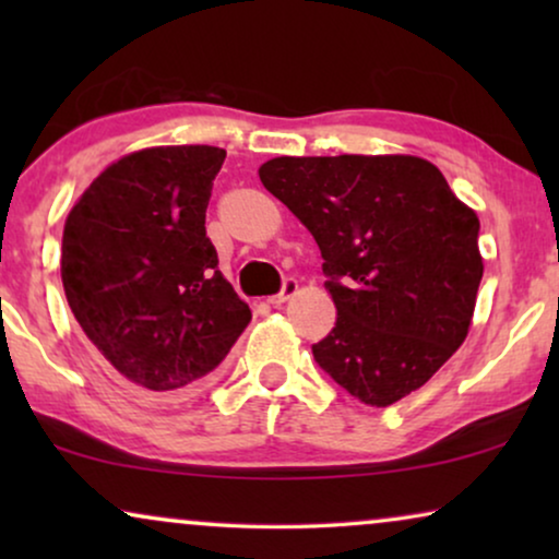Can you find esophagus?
<instances>
[{
	"label": "esophagus",
	"instance_id": "34e87169",
	"mask_svg": "<svg viewBox=\"0 0 559 559\" xmlns=\"http://www.w3.org/2000/svg\"><path fill=\"white\" fill-rule=\"evenodd\" d=\"M297 293V280H293V277H287L285 282H282V289H280V293L277 295H272L270 297V300H266V302H270V305H274V308H277V305H282V302H287L289 300V297H293Z\"/></svg>",
	"mask_w": 559,
	"mask_h": 559
}]
</instances>
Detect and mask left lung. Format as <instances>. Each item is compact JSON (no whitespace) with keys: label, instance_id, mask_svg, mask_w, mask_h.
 I'll use <instances>...</instances> for the list:
<instances>
[{"label":"left lung","instance_id":"1","mask_svg":"<svg viewBox=\"0 0 559 559\" xmlns=\"http://www.w3.org/2000/svg\"><path fill=\"white\" fill-rule=\"evenodd\" d=\"M259 178L308 226L338 318L312 346L350 396L389 407L425 386L471 328L478 216L409 155L274 157Z\"/></svg>","mask_w":559,"mask_h":559}]
</instances>
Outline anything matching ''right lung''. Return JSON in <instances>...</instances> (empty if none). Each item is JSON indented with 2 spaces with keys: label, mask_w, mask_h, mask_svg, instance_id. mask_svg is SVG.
Masks as SVG:
<instances>
[{
  "label": "right lung",
  "mask_w": 559,
  "mask_h": 559,
  "mask_svg": "<svg viewBox=\"0 0 559 559\" xmlns=\"http://www.w3.org/2000/svg\"><path fill=\"white\" fill-rule=\"evenodd\" d=\"M224 159L209 144L134 152L106 167L68 213V305L119 377L152 400L209 384L251 320L205 236Z\"/></svg>",
  "instance_id": "right-lung-1"
}]
</instances>
